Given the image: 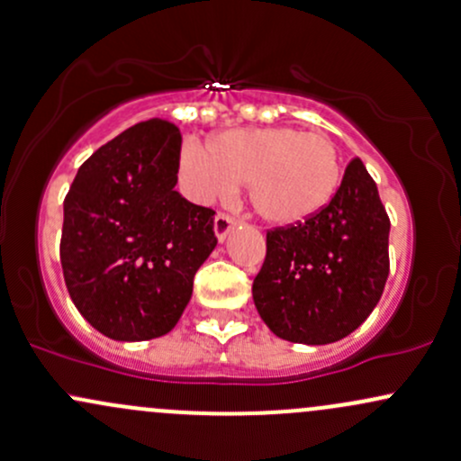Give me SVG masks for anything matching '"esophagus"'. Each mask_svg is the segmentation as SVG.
Listing matches in <instances>:
<instances>
[{"label":"esophagus","mask_w":461,"mask_h":461,"mask_svg":"<svg viewBox=\"0 0 461 461\" xmlns=\"http://www.w3.org/2000/svg\"><path fill=\"white\" fill-rule=\"evenodd\" d=\"M235 224H237L235 217L226 215V212H217V215H215V224H212L217 240L224 241L226 237H229V232L232 230V226H235Z\"/></svg>","instance_id":"34e87169"}]
</instances>
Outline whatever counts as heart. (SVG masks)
Returning a JSON list of instances; mask_svg holds the SVG:
<instances>
[{
    "label": "heart",
    "instance_id": "1",
    "mask_svg": "<svg viewBox=\"0 0 461 461\" xmlns=\"http://www.w3.org/2000/svg\"><path fill=\"white\" fill-rule=\"evenodd\" d=\"M340 176L334 142L296 127L229 130L217 133L211 147L186 142L180 153L182 185L193 200H224L240 182H249L252 209L276 226L299 224L323 211Z\"/></svg>",
    "mask_w": 461,
    "mask_h": 461
}]
</instances>
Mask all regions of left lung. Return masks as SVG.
<instances>
[{
	"instance_id": "obj_1",
	"label": "left lung",
	"mask_w": 461,
	"mask_h": 461,
	"mask_svg": "<svg viewBox=\"0 0 461 461\" xmlns=\"http://www.w3.org/2000/svg\"><path fill=\"white\" fill-rule=\"evenodd\" d=\"M389 229L378 186L354 158L323 211L268 230L252 299L272 334L328 345L360 328L387 284Z\"/></svg>"
}]
</instances>
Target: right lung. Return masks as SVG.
Instances as JSON below:
<instances>
[{
    "label": "right lung",
    "instance_id": "right-lung-1",
    "mask_svg": "<svg viewBox=\"0 0 461 461\" xmlns=\"http://www.w3.org/2000/svg\"><path fill=\"white\" fill-rule=\"evenodd\" d=\"M180 130L151 118L87 158L63 202L61 266L83 319L113 340L176 328L217 246L215 211L176 191Z\"/></svg>",
    "mask_w": 461,
    "mask_h": 461
}]
</instances>
